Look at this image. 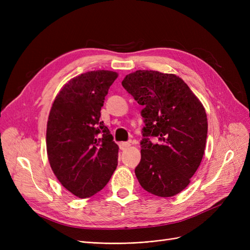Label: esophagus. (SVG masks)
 Listing matches in <instances>:
<instances>
[{
  "instance_id": "34e87169",
  "label": "esophagus",
  "mask_w": 250,
  "mask_h": 250,
  "mask_svg": "<svg viewBox=\"0 0 250 250\" xmlns=\"http://www.w3.org/2000/svg\"><path fill=\"white\" fill-rule=\"evenodd\" d=\"M130 147V144L129 143H126V142H122L120 143V149L121 150H126Z\"/></svg>"
}]
</instances>
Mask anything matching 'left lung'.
Segmentation results:
<instances>
[{
  "mask_svg": "<svg viewBox=\"0 0 250 250\" xmlns=\"http://www.w3.org/2000/svg\"><path fill=\"white\" fill-rule=\"evenodd\" d=\"M123 87L143 105L141 162L135 168L147 192L172 197L191 183L204 154L208 118L202 103L175 74L138 70L126 75ZM148 136H158L152 144Z\"/></svg>",
  "mask_w": 250,
  "mask_h": 250,
  "instance_id": "obj_1",
  "label": "left lung"
}]
</instances>
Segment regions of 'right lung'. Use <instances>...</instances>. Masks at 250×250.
Listing matches in <instances>:
<instances>
[{
	"instance_id": "right-lung-1",
	"label": "right lung",
	"mask_w": 250,
	"mask_h": 250,
	"mask_svg": "<svg viewBox=\"0 0 250 250\" xmlns=\"http://www.w3.org/2000/svg\"><path fill=\"white\" fill-rule=\"evenodd\" d=\"M118 76L105 70L83 73L67 81L52 104L48 160L59 183L79 198L101 191L118 166L119 146L100 121L105 96ZM99 133L103 138L97 139Z\"/></svg>"
}]
</instances>
